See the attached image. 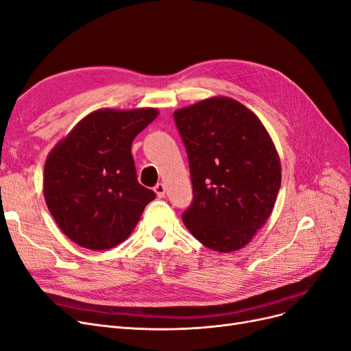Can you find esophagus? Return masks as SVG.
Listing matches in <instances>:
<instances>
[{
  "mask_svg": "<svg viewBox=\"0 0 351 351\" xmlns=\"http://www.w3.org/2000/svg\"><path fill=\"white\" fill-rule=\"evenodd\" d=\"M154 191H155V193L158 195V197H163V196H165V191H166V188H165V185H163V184H158V185L154 188Z\"/></svg>",
  "mask_w": 351,
  "mask_h": 351,
  "instance_id": "34e87169",
  "label": "esophagus"
}]
</instances>
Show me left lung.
Returning <instances> with one entry per match:
<instances>
[{
    "mask_svg": "<svg viewBox=\"0 0 351 351\" xmlns=\"http://www.w3.org/2000/svg\"><path fill=\"white\" fill-rule=\"evenodd\" d=\"M193 189L182 215L205 247H245L271 215L281 186L280 158L261 120L230 97L202 100L173 113Z\"/></svg>",
    "mask_w": 351,
    "mask_h": 351,
    "instance_id": "obj_1",
    "label": "left lung"
}]
</instances>
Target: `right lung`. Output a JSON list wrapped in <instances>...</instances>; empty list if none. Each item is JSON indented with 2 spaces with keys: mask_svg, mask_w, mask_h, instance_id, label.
<instances>
[{
  "mask_svg": "<svg viewBox=\"0 0 351 351\" xmlns=\"http://www.w3.org/2000/svg\"><path fill=\"white\" fill-rule=\"evenodd\" d=\"M156 116V109L96 110L45 160V204L60 230L80 247L103 251L123 242L156 197L138 182L130 152Z\"/></svg>",
  "mask_w": 351,
  "mask_h": 351,
  "instance_id": "right-lung-1",
  "label": "right lung"
}]
</instances>
